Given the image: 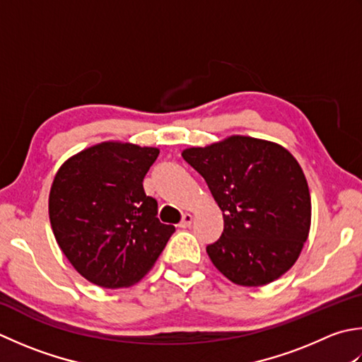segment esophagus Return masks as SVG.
<instances>
[{"instance_id": "obj_1", "label": "esophagus", "mask_w": 362, "mask_h": 362, "mask_svg": "<svg viewBox=\"0 0 362 362\" xmlns=\"http://www.w3.org/2000/svg\"><path fill=\"white\" fill-rule=\"evenodd\" d=\"M191 223H193V216H191L189 214H185V215L182 216V221L179 223V228L185 229V228H188V226H189Z\"/></svg>"}]
</instances>
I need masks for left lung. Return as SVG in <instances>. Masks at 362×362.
Segmentation results:
<instances>
[{
    "mask_svg": "<svg viewBox=\"0 0 362 362\" xmlns=\"http://www.w3.org/2000/svg\"><path fill=\"white\" fill-rule=\"evenodd\" d=\"M182 157L207 182L224 229L207 254L226 278L257 287L298 259L310 228V194L293 155L279 144L230 136Z\"/></svg>",
    "mask_w": 362,
    "mask_h": 362,
    "instance_id": "left-lung-1",
    "label": "left lung"
}]
</instances>
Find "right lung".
Masks as SVG:
<instances>
[{"instance_id":"obj_1","label":"right lung","mask_w":362,"mask_h":362,"mask_svg":"<svg viewBox=\"0 0 362 362\" xmlns=\"http://www.w3.org/2000/svg\"><path fill=\"white\" fill-rule=\"evenodd\" d=\"M160 151L102 143L69 158L49 191V223L83 278L105 288L132 286L151 270L175 228L157 218L143 182Z\"/></svg>"}]
</instances>
